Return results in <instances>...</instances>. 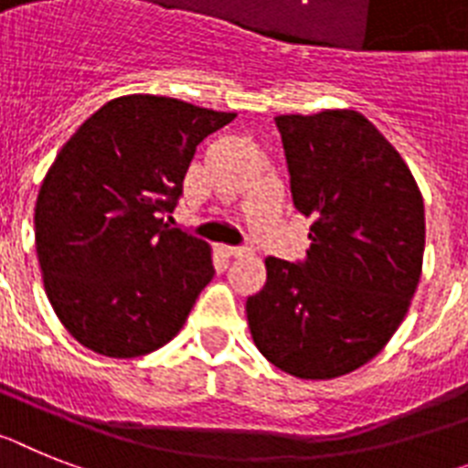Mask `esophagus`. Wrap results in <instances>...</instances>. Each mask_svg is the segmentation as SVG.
Segmentation results:
<instances>
[{"instance_id":"1","label":"esophagus","mask_w":468,"mask_h":468,"mask_svg":"<svg viewBox=\"0 0 468 468\" xmlns=\"http://www.w3.org/2000/svg\"><path fill=\"white\" fill-rule=\"evenodd\" d=\"M221 252L226 254V257H247V254H250V250H247V247H228V245H221Z\"/></svg>"}]
</instances>
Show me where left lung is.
I'll use <instances>...</instances> for the list:
<instances>
[{
	"label": "left lung",
	"instance_id": "1",
	"mask_svg": "<svg viewBox=\"0 0 468 468\" xmlns=\"http://www.w3.org/2000/svg\"><path fill=\"white\" fill-rule=\"evenodd\" d=\"M276 123L312 245L300 264L266 257L247 324L281 371L337 378L374 359L410 312L426 245L423 197L398 149L359 112L282 113Z\"/></svg>",
	"mask_w": 468,
	"mask_h": 468
}]
</instances>
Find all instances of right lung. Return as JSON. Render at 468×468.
Returning a JSON list of instances; mask_svg holds the SVG:
<instances>
[{
  "mask_svg": "<svg viewBox=\"0 0 468 468\" xmlns=\"http://www.w3.org/2000/svg\"><path fill=\"white\" fill-rule=\"evenodd\" d=\"M235 113L125 94L70 135L35 202L47 300L82 347L113 359L174 340L207 282L211 247L168 228L204 137Z\"/></svg>",
  "mask_w": 468,
  "mask_h": 468,
  "instance_id": "add662e5",
  "label": "right lung"
}]
</instances>
